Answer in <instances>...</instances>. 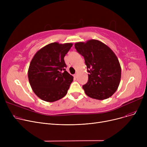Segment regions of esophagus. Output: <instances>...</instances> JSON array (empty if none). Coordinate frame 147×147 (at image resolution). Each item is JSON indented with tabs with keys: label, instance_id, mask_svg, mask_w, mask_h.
Returning a JSON list of instances; mask_svg holds the SVG:
<instances>
[{
	"label": "esophagus",
	"instance_id": "obj_1",
	"mask_svg": "<svg viewBox=\"0 0 147 147\" xmlns=\"http://www.w3.org/2000/svg\"><path fill=\"white\" fill-rule=\"evenodd\" d=\"M78 73H76L74 75V77L75 78H78Z\"/></svg>",
	"mask_w": 147,
	"mask_h": 147
}]
</instances>
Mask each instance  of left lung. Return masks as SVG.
<instances>
[{"label":"left lung","mask_w":147,"mask_h":147,"mask_svg":"<svg viewBox=\"0 0 147 147\" xmlns=\"http://www.w3.org/2000/svg\"><path fill=\"white\" fill-rule=\"evenodd\" d=\"M84 57L87 66L88 81L82 87L89 97L103 100L117 90L121 79V67L114 52L101 41L91 39L74 44Z\"/></svg>","instance_id":"8db88e82"}]
</instances>
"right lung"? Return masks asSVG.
Masks as SVG:
<instances>
[{"label": "right lung", "instance_id": "add662e5", "mask_svg": "<svg viewBox=\"0 0 147 147\" xmlns=\"http://www.w3.org/2000/svg\"><path fill=\"white\" fill-rule=\"evenodd\" d=\"M73 43L53 42L38 50L31 61L28 78L34 94L46 102L63 98L73 80L66 70L64 57Z\"/></svg>", "mask_w": 147, "mask_h": 147}]
</instances>
